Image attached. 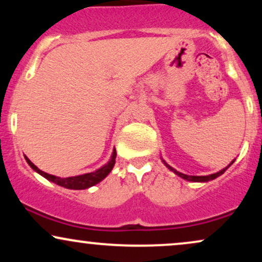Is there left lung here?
I'll return each mask as SVG.
<instances>
[{
    "instance_id": "obj_1",
    "label": "left lung",
    "mask_w": 262,
    "mask_h": 262,
    "mask_svg": "<svg viewBox=\"0 0 262 262\" xmlns=\"http://www.w3.org/2000/svg\"><path fill=\"white\" fill-rule=\"evenodd\" d=\"M161 161L164 162V165L165 166L167 167V169H169L170 171H172L173 173H176L177 176H180L181 177V179H183V180H186V181H192V182H208V181H212V180H214V179H217L218 176H221V175H223V173L225 172V171H227V169L228 167L230 166L231 164H233L234 161H235V159H234L233 161L230 162L229 165H228L227 167H224V169H222L221 171H218V172H215V173H210V175H207V176H189V175H186V173H182V172H180V171H177V170H175L173 169V167H171L169 164H167L166 161L164 160V159L161 158Z\"/></svg>"
}]
</instances>
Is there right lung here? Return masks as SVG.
Instances as JSON below:
<instances>
[{"label": "right lung", "instance_id": "add662e5", "mask_svg": "<svg viewBox=\"0 0 262 262\" xmlns=\"http://www.w3.org/2000/svg\"><path fill=\"white\" fill-rule=\"evenodd\" d=\"M116 158H117V151L116 148H113L112 155H111V159L108 160L107 164H104L103 166L97 169L93 172H89V173H83V175H77V176H70V177H59V176H54L50 175V173L44 172L40 169H38L33 162L29 160L28 158L25 155L26 161L28 162L29 166L32 167L35 172H38L39 175H41L48 181L56 183V185L61 186V187L69 188V189H86L92 187V186L97 185L98 182H101L102 180L106 179L108 176V173L111 172L113 169L114 164H116Z\"/></svg>", "mask_w": 262, "mask_h": 262}]
</instances>
